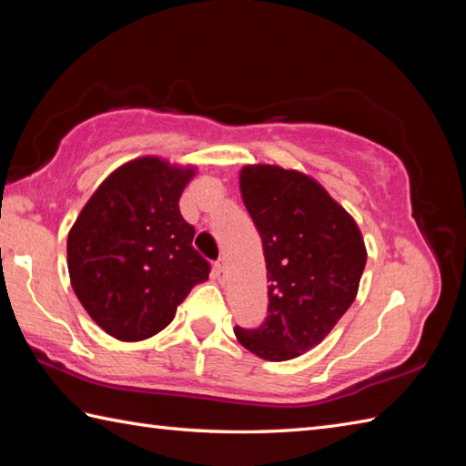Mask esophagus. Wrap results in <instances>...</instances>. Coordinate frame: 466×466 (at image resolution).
<instances>
[{"label": "esophagus", "instance_id": "1", "mask_svg": "<svg viewBox=\"0 0 466 466\" xmlns=\"http://www.w3.org/2000/svg\"><path fill=\"white\" fill-rule=\"evenodd\" d=\"M214 276H216L218 280H220L222 276H224V260H222V258L214 262Z\"/></svg>", "mask_w": 466, "mask_h": 466}]
</instances>
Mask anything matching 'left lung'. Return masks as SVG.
Returning <instances> with one entry per match:
<instances>
[{"mask_svg": "<svg viewBox=\"0 0 466 466\" xmlns=\"http://www.w3.org/2000/svg\"><path fill=\"white\" fill-rule=\"evenodd\" d=\"M242 200L262 238L268 316L236 326L264 360H290L326 339L356 299L366 264L359 226L312 177L279 166H246Z\"/></svg>", "mask_w": 466, "mask_h": 466, "instance_id": "left-lung-1", "label": "left lung"}]
</instances>
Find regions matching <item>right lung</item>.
<instances>
[{
    "mask_svg": "<svg viewBox=\"0 0 466 466\" xmlns=\"http://www.w3.org/2000/svg\"><path fill=\"white\" fill-rule=\"evenodd\" d=\"M194 170L157 157L117 167L97 187L67 236L74 292L97 326L117 340L150 339L172 322L210 262L177 200Z\"/></svg>",
    "mask_w": 466,
    "mask_h": 466,
    "instance_id": "add662e5",
    "label": "right lung"
}]
</instances>
